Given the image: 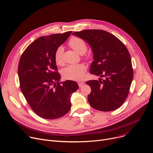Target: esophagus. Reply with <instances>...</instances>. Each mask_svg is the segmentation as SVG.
<instances>
[{
    "instance_id": "esophagus-1",
    "label": "esophagus",
    "mask_w": 153,
    "mask_h": 153,
    "mask_svg": "<svg viewBox=\"0 0 153 153\" xmlns=\"http://www.w3.org/2000/svg\"><path fill=\"white\" fill-rule=\"evenodd\" d=\"M84 84V82H78V85H79V87H81Z\"/></svg>"
}]
</instances>
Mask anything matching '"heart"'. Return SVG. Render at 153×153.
<instances>
[{"label":"heart","instance_id":"obj_1","mask_svg":"<svg viewBox=\"0 0 153 153\" xmlns=\"http://www.w3.org/2000/svg\"><path fill=\"white\" fill-rule=\"evenodd\" d=\"M69 45L76 52L79 54H84L87 51V45L84 40L77 37H71L68 42ZM63 47H58L55 52V62L58 65H62ZM87 70V67L84 64L80 63L77 65H70L65 68L62 71L63 77L68 80H80L84 77Z\"/></svg>","mask_w":153,"mask_h":153}]
</instances>
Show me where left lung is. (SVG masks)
Returning a JSON list of instances; mask_svg holds the SVG:
<instances>
[{"mask_svg":"<svg viewBox=\"0 0 153 153\" xmlns=\"http://www.w3.org/2000/svg\"><path fill=\"white\" fill-rule=\"evenodd\" d=\"M73 34L84 39L92 50L94 60L90 73L104 77L86 82L91 88L88 95L90 105L101 111L118 109L128 95L134 76L127 47L115 36L103 30L86 29Z\"/></svg>","mask_w":153,"mask_h":153,"instance_id":"1","label":"left lung"}]
</instances>
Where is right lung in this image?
<instances>
[{
  "label": "right lung",
  "mask_w": 153,
  "mask_h": 153,
  "mask_svg": "<svg viewBox=\"0 0 153 153\" xmlns=\"http://www.w3.org/2000/svg\"><path fill=\"white\" fill-rule=\"evenodd\" d=\"M71 33L68 31L38 38L26 48L19 59L20 88L33 111L45 119L67 114L71 106V95L79 88L75 81L59 82L61 76L54 58L56 48Z\"/></svg>",
  "instance_id": "right-lung-1"
}]
</instances>
